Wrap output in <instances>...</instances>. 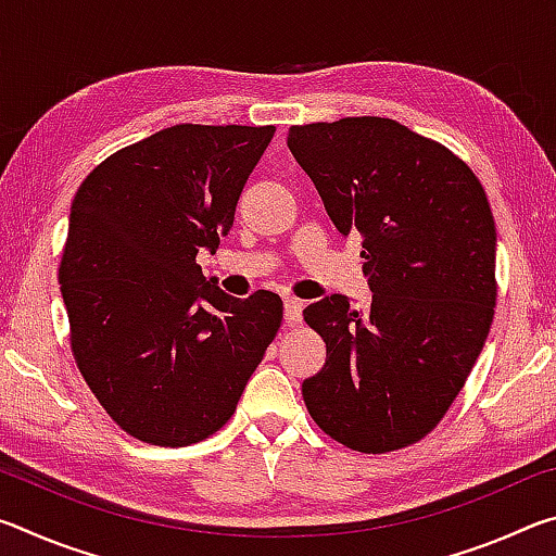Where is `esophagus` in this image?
<instances>
[{
    "mask_svg": "<svg viewBox=\"0 0 556 556\" xmlns=\"http://www.w3.org/2000/svg\"><path fill=\"white\" fill-rule=\"evenodd\" d=\"M304 301L296 296H285V318L287 324H299L301 316H304Z\"/></svg>",
    "mask_w": 556,
    "mask_h": 556,
    "instance_id": "34e87169",
    "label": "esophagus"
}]
</instances>
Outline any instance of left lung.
I'll use <instances>...</instances> for the list:
<instances>
[{
    "label": "left lung",
    "mask_w": 556,
    "mask_h": 556,
    "mask_svg": "<svg viewBox=\"0 0 556 556\" xmlns=\"http://www.w3.org/2000/svg\"><path fill=\"white\" fill-rule=\"evenodd\" d=\"M287 144L338 232L363 235L368 312L341 294L304 308L326 365L306 409L353 451L388 454L434 429L466 384L495 316V220L451 149L388 117L289 127Z\"/></svg>",
    "instance_id": "1"
}]
</instances>
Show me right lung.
Wrapping results in <instances>:
<instances>
[{
    "label": "right lung",
    "instance_id": "right-lung-1",
    "mask_svg": "<svg viewBox=\"0 0 556 556\" xmlns=\"http://www.w3.org/2000/svg\"><path fill=\"white\" fill-rule=\"evenodd\" d=\"M275 127L174 125L110 154L71 205L59 281L71 353L115 425L188 446L232 417L281 326V299H235L199 252L228 235Z\"/></svg>",
    "mask_w": 556,
    "mask_h": 556
}]
</instances>
